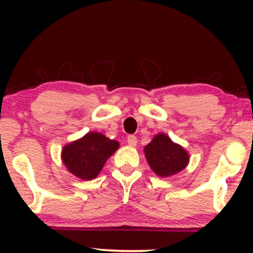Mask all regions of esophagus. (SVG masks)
<instances>
[{"label": "esophagus", "mask_w": 253, "mask_h": 253, "mask_svg": "<svg viewBox=\"0 0 253 253\" xmlns=\"http://www.w3.org/2000/svg\"><path fill=\"white\" fill-rule=\"evenodd\" d=\"M127 143H128L129 146L134 147L135 145H136V143H138V140H136V136H134V135H128V136H127Z\"/></svg>", "instance_id": "esophagus-1"}]
</instances>
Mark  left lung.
Segmentation results:
<instances>
[{
  "label": "left lung",
  "instance_id": "left-lung-1",
  "mask_svg": "<svg viewBox=\"0 0 253 253\" xmlns=\"http://www.w3.org/2000/svg\"><path fill=\"white\" fill-rule=\"evenodd\" d=\"M145 157L156 175L169 177L184 169L189 155L181 145L175 144L164 133H159L144 149Z\"/></svg>",
  "mask_w": 253,
  "mask_h": 253
}]
</instances>
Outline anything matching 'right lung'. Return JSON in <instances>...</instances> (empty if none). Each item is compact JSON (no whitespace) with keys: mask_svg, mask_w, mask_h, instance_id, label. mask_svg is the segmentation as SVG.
<instances>
[{"mask_svg":"<svg viewBox=\"0 0 253 253\" xmlns=\"http://www.w3.org/2000/svg\"><path fill=\"white\" fill-rule=\"evenodd\" d=\"M118 149L117 140L98 132H90L63 147L62 161L71 173L88 181L100 173L107 159Z\"/></svg>","mask_w":253,"mask_h":253,"instance_id":"add662e5","label":"right lung"}]
</instances>
